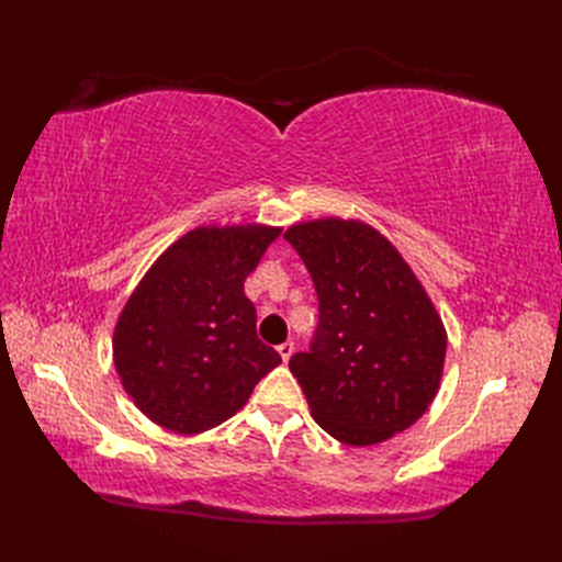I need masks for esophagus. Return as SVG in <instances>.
I'll return each instance as SVG.
<instances>
[{"label":"esophagus","mask_w":562,"mask_h":562,"mask_svg":"<svg viewBox=\"0 0 562 562\" xmlns=\"http://www.w3.org/2000/svg\"><path fill=\"white\" fill-rule=\"evenodd\" d=\"M277 351H279V356L283 359V363H288V359H291L293 351H295V345L293 342H283V345L277 347Z\"/></svg>","instance_id":"esophagus-1"}]
</instances>
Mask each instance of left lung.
Returning a JSON list of instances; mask_svg holds the SVG:
<instances>
[{"label":"left lung","instance_id":"left-lung-1","mask_svg":"<svg viewBox=\"0 0 562 562\" xmlns=\"http://www.w3.org/2000/svg\"><path fill=\"white\" fill-rule=\"evenodd\" d=\"M310 269L318 326L291 359L312 417L339 443L375 446L427 413L448 335L386 236L359 220H312L283 234Z\"/></svg>","mask_w":562,"mask_h":562}]
</instances>
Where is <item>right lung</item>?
Masks as SVG:
<instances>
[{
	"instance_id": "add662e5",
	"label": "right lung",
	"mask_w": 562,
	"mask_h": 562,
	"mask_svg": "<svg viewBox=\"0 0 562 562\" xmlns=\"http://www.w3.org/2000/svg\"><path fill=\"white\" fill-rule=\"evenodd\" d=\"M279 227H196L159 255L112 337L126 394L159 427L201 434L236 415L281 363L255 330L244 281Z\"/></svg>"
}]
</instances>
